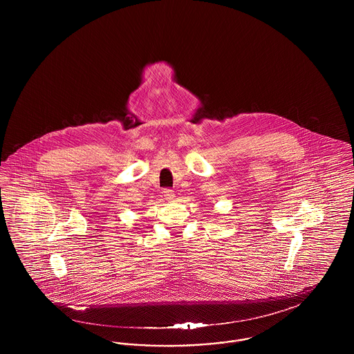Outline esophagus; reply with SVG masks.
<instances>
[{"mask_svg":"<svg viewBox=\"0 0 354 354\" xmlns=\"http://www.w3.org/2000/svg\"><path fill=\"white\" fill-rule=\"evenodd\" d=\"M163 195H165V198H166L167 201H174V198H175L174 191H172V189H169V188H166V189L163 191Z\"/></svg>","mask_w":354,"mask_h":354,"instance_id":"obj_1","label":"esophagus"}]
</instances>
